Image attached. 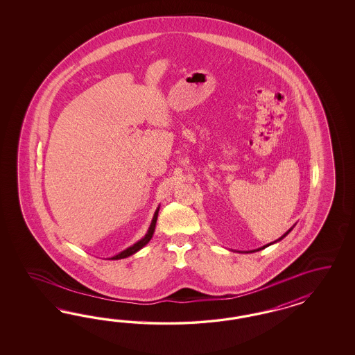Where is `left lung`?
<instances>
[{
    "instance_id": "left-lung-1",
    "label": "left lung",
    "mask_w": 355,
    "mask_h": 355,
    "mask_svg": "<svg viewBox=\"0 0 355 355\" xmlns=\"http://www.w3.org/2000/svg\"><path fill=\"white\" fill-rule=\"evenodd\" d=\"M291 229H289V230H288V232H286V233H285V234H284V236H281V238H279V239H277V241H279V239H282V238H284V236H288V234H289V232H291ZM277 241H275V242H277ZM275 242H272V243H275ZM272 243H268V245H266V246H263V248H258V250H255V251H260V250H263V248H268L269 245H272ZM255 251H251V252H255Z\"/></svg>"
}]
</instances>
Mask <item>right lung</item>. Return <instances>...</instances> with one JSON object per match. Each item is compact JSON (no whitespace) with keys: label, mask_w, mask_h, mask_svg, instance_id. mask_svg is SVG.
I'll return each instance as SVG.
<instances>
[{"label":"right lung","mask_w":355,"mask_h":355,"mask_svg":"<svg viewBox=\"0 0 355 355\" xmlns=\"http://www.w3.org/2000/svg\"><path fill=\"white\" fill-rule=\"evenodd\" d=\"M157 215H159V208H157V209H156V212H155V216H153V218H152V223H150V229H148V232H147V234H146L144 238H141L139 242H137L135 245H132L131 248H126L125 251L119 252V255H116V257H113L112 259L117 260V259L128 258V257H130V255L135 254L137 251H139L140 248H144V246H146V245L150 242L152 236H153V232H155V226H156V220H157Z\"/></svg>","instance_id":"right-lung-1"}]
</instances>
